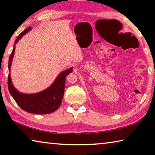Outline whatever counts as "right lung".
I'll return each mask as SVG.
<instances>
[{
    "mask_svg": "<svg viewBox=\"0 0 155 155\" xmlns=\"http://www.w3.org/2000/svg\"><path fill=\"white\" fill-rule=\"evenodd\" d=\"M31 29V27H28L21 33L15 40V44ZM14 52L15 46L13 48L9 59L8 67L9 72ZM72 72V68H71L61 72L48 88L41 92L33 94H22L16 90L12 83L11 74L9 73L7 82L9 93L20 108L25 111L35 114H46L52 113L59 108L61 103L64 94L65 77Z\"/></svg>",
    "mask_w": 155,
    "mask_h": 155,
    "instance_id": "add662e5",
    "label": "right lung"
}]
</instances>
